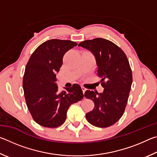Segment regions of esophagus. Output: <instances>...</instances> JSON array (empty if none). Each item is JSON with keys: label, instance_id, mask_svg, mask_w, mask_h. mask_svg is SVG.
<instances>
[{"label": "esophagus", "instance_id": "34e87169", "mask_svg": "<svg viewBox=\"0 0 157 157\" xmlns=\"http://www.w3.org/2000/svg\"><path fill=\"white\" fill-rule=\"evenodd\" d=\"M82 92H83V94H84V93H85V91H86V89L84 88V87H83V86H82Z\"/></svg>", "mask_w": 157, "mask_h": 157}]
</instances>
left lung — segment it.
Returning <instances> with one entry per match:
<instances>
[{"label": "left lung", "instance_id": "1", "mask_svg": "<svg viewBox=\"0 0 157 157\" xmlns=\"http://www.w3.org/2000/svg\"><path fill=\"white\" fill-rule=\"evenodd\" d=\"M89 50L95 58L98 75L102 78L104 91L84 93L95 107L86 114V120L98 127L113 125L123 115L132 84V73L124 52L113 42L102 38L86 40L78 45Z\"/></svg>", "mask_w": 157, "mask_h": 157}]
</instances>
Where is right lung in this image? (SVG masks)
I'll return each instance as SVG.
<instances>
[{
    "mask_svg": "<svg viewBox=\"0 0 157 157\" xmlns=\"http://www.w3.org/2000/svg\"><path fill=\"white\" fill-rule=\"evenodd\" d=\"M77 43L51 39L41 44L26 65L23 80L26 105L36 123L54 128L64 123L68 107L84 98L79 85L58 92L56 74L65 53Z\"/></svg>",
    "mask_w": 157,
    "mask_h": 157,
    "instance_id": "right-lung-1",
    "label": "right lung"
}]
</instances>
